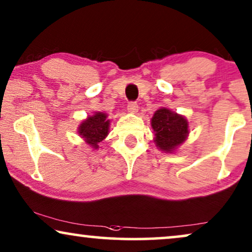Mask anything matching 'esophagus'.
<instances>
[{
    "instance_id": "1",
    "label": "esophagus",
    "mask_w": 252,
    "mask_h": 252,
    "mask_svg": "<svg viewBox=\"0 0 252 252\" xmlns=\"http://www.w3.org/2000/svg\"><path fill=\"white\" fill-rule=\"evenodd\" d=\"M128 110L130 113H137V112H138V105H137V103L133 102V101L129 102L128 103Z\"/></svg>"
}]
</instances>
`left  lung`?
Returning a JSON list of instances; mask_svg holds the SVG:
<instances>
[{
  "mask_svg": "<svg viewBox=\"0 0 252 252\" xmlns=\"http://www.w3.org/2000/svg\"><path fill=\"white\" fill-rule=\"evenodd\" d=\"M154 142L162 151L170 152L188 136V122L183 116L167 108L158 109L152 117Z\"/></svg>",
  "mask_w": 252,
  "mask_h": 252,
  "instance_id": "8db88e82",
  "label": "left lung"
}]
</instances>
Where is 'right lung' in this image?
<instances>
[{
    "mask_svg": "<svg viewBox=\"0 0 252 252\" xmlns=\"http://www.w3.org/2000/svg\"><path fill=\"white\" fill-rule=\"evenodd\" d=\"M109 129V120L103 113H96L93 116L84 121L79 126V135L85 139V142L98 149V143L103 140Z\"/></svg>",
    "mask_w": 252,
    "mask_h": 252,
    "instance_id": "1",
    "label": "right lung"
}]
</instances>
